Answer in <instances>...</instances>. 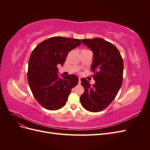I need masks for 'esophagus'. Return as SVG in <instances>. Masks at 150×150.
Here are the masks:
<instances>
[{
    "instance_id": "obj_1",
    "label": "esophagus",
    "mask_w": 150,
    "mask_h": 150,
    "mask_svg": "<svg viewBox=\"0 0 150 150\" xmlns=\"http://www.w3.org/2000/svg\"><path fill=\"white\" fill-rule=\"evenodd\" d=\"M81 78H79V83H78V84H81Z\"/></svg>"
}]
</instances>
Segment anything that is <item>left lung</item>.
<instances>
[{
    "label": "left lung",
    "instance_id": "obj_1",
    "mask_svg": "<svg viewBox=\"0 0 150 150\" xmlns=\"http://www.w3.org/2000/svg\"><path fill=\"white\" fill-rule=\"evenodd\" d=\"M81 40L93 52L91 68L95 84L91 86L86 79H81L84 92L80 101L88 111L99 112L110 105L121 87L123 61L115 45L105 40L96 38Z\"/></svg>",
    "mask_w": 150,
    "mask_h": 150
}]
</instances>
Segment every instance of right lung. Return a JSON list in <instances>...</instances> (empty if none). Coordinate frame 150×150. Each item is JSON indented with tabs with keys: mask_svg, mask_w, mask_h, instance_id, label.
<instances>
[{
	"mask_svg": "<svg viewBox=\"0 0 150 150\" xmlns=\"http://www.w3.org/2000/svg\"><path fill=\"white\" fill-rule=\"evenodd\" d=\"M78 39L52 37L39 44L29 61L28 80L36 100L48 110H57L65 105L72 88L78 84L74 74L58 76L57 66H63L71 50L79 46Z\"/></svg>",
	"mask_w": 150,
	"mask_h": 150,
	"instance_id": "obj_1",
	"label": "right lung"
}]
</instances>
